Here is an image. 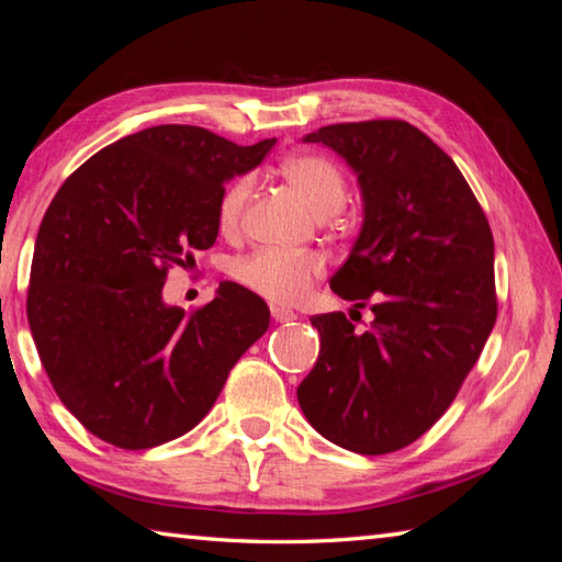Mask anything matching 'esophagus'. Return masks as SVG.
<instances>
[{"label":"esophagus","mask_w":562,"mask_h":562,"mask_svg":"<svg viewBox=\"0 0 562 562\" xmlns=\"http://www.w3.org/2000/svg\"><path fill=\"white\" fill-rule=\"evenodd\" d=\"M270 312H272V319L274 322H292V319H297V315H294L290 307H282V304H272Z\"/></svg>","instance_id":"obj_1"}]
</instances>
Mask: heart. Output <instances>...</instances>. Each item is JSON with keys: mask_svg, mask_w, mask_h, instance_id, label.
I'll use <instances>...</instances> for the list:
<instances>
[{"mask_svg": "<svg viewBox=\"0 0 562 562\" xmlns=\"http://www.w3.org/2000/svg\"><path fill=\"white\" fill-rule=\"evenodd\" d=\"M280 173L307 201L319 217L335 215L347 201V176L335 160L322 154H294L280 164ZM252 178L237 176L223 188L217 201V225L235 233L250 201ZM325 272V258L317 252H290L260 247L233 265V278L260 297L280 304L302 300L312 282Z\"/></svg>", "mask_w": 562, "mask_h": 562, "instance_id": "obj_1", "label": "heart"}]
</instances>
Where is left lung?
Masks as SVG:
<instances>
[{"label":"left lung","mask_w":562,"mask_h":562,"mask_svg":"<svg viewBox=\"0 0 562 562\" xmlns=\"http://www.w3.org/2000/svg\"><path fill=\"white\" fill-rule=\"evenodd\" d=\"M359 178L364 225L329 280L374 322L315 315L319 357L297 386L307 422L341 449L382 456L439 422L496 325L493 233L449 154L398 119L322 126Z\"/></svg>","instance_id":"1"}]
</instances>
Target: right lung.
<instances>
[{
	"label": "right lung",
	"mask_w": 562,
	"mask_h": 562,
	"mask_svg": "<svg viewBox=\"0 0 562 562\" xmlns=\"http://www.w3.org/2000/svg\"><path fill=\"white\" fill-rule=\"evenodd\" d=\"M272 146L154 126L93 154L46 207L26 317L54 392L101 441L140 451L183 436L268 331V304L240 284L193 312L168 307L164 284L213 247L225 183Z\"/></svg>",
	"instance_id": "obj_1"
}]
</instances>
